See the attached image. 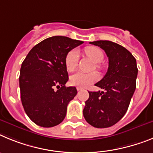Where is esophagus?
<instances>
[{"mask_svg": "<svg viewBox=\"0 0 153 153\" xmlns=\"http://www.w3.org/2000/svg\"><path fill=\"white\" fill-rule=\"evenodd\" d=\"M76 88H77V91H81V90L82 89V88H80V87H77Z\"/></svg>", "mask_w": 153, "mask_h": 153, "instance_id": "esophagus-1", "label": "esophagus"}]
</instances>
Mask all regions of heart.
Listing matches in <instances>:
<instances>
[{
    "label": "heart",
    "mask_w": 153,
    "mask_h": 153,
    "mask_svg": "<svg viewBox=\"0 0 153 153\" xmlns=\"http://www.w3.org/2000/svg\"><path fill=\"white\" fill-rule=\"evenodd\" d=\"M85 53L88 57L96 63H100L104 59V54L99 48L87 47L85 48ZM78 62V52L76 49H72L69 51L65 58V65L68 71H72L76 68ZM99 75L97 72L85 73L78 71L75 73L70 78V82L74 86L80 88H86L91 85L99 80Z\"/></svg>",
    "instance_id": "obj_1"
}]
</instances>
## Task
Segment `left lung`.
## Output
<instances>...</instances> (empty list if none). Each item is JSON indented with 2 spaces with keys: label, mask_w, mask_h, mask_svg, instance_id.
<instances>
[{
  "label": "left lung",
  "mask_w": 153,
  "mask_h": 153,
  "mask_svg": "<svg viewBox=\"0 0 153 153\" xmlns=\"http://www.w3.org/2000/svg\"><path fill=\"white\" fill-rule=\"evenodd\" d=\"M90 44L104 50L108 68L104 78L95 85L104 91H88L83 115L95 128H108L118 123L128 109L136 88V60L127 49L115 42L96 41Z\"/></svg>",
  "instance_id": "8db88e82"
}]
</instances>
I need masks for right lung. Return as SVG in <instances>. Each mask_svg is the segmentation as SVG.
Instances as JSON below:
<instances>
[{"instance_id":"right-lung-1","label":"right lung","mask_w":153,"mask_h":153,"mask_svg":"<svg viewBox=\"0 0 153 153\" xmlns=\"http://www.w3.org/2000/svg\"><path fill=\"white\" fill-rule=\"evenodd\" d=\"M82 43L64 36L46 38L32 48L22 62L21 102L27 116L38 126L53 127L65 118L67 106L77 95V89L65 86L68 74L65 58Z\"/></svg>"}]
</instances>
